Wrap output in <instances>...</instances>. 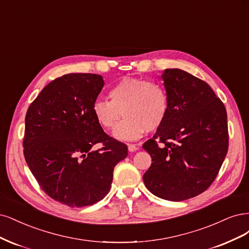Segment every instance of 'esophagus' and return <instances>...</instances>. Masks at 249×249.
Returning <instances> with one entry per match:
<instances>
[{"instance_id":"34e87169","label":"esophagus","mask_w":249,"mask_h":249,"mask_svg":"<svg viewBox=\"0 0 249 249\" xmlns=\"http://www.w3.org/2000/svg\"><path fill=\"white\" fill-rule=\"evenodd\" d=\"M138 149H139L138 145H128V151L129 152H135Z\"/></svg>"}]
</instances>
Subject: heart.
Segmentation results:
<instances>
[{
  "mask_svg": "<svg viewBox=\"0 0 249 249\" xmlns=\"http://www.w3.org/2000/svg\"><path fill=\"white\" fill-rule=\"evenodd\" d=\"M110 100L97 99L92 107L96 121L109 130L122 117L113 132L123 142L139 140L146 131L162 126L168 115L170 102L163 88L148 79L126 77L110 88Z\"/></svg>",
  "mask_w": 249,
  "mask_h": 249,
  "instance_id": "b5f03b06",
  "label": "heart"
}]
</instances>
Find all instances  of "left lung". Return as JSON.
I'll return each instance as SVG.
<instances>
[{
    "label": "left lung",
    "instance_id": "1",
    "mask_svg": "<svg viewBox=\"0 0 249 249\" xmlns=\"http://www.w3.org/2000/svg\"><path fill=\"white\" fill-rule=\"evenodd\" d=\"M161 78L170 109L142 145L152 158L142 180L154 196L181 202L202 194L217 176L229 148L227 110L209 85L186 71L165 69Z\"/></svg>",
    "mask_w": 249,
    "mask_h": 249
}]
</instances>
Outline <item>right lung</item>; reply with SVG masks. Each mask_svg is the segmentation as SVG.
<instances>
[{"mask_svg":"<svg viewBox=\"0 0 249 249\" xmlns=\"http://www.w3.org/2000/svg\"><path fill=\"white\" fill-rule=\"evenodd\" d=\"M103 86L99 74H65L43 88L26 115L30 170L47 196L72 208L106 196L114 167L128 155L125 143L104 132L93 115Z\"/></svg>","mask_w":249,"mask_h":249,"instance_id":"obj_1","label":"right lung"}]
</instances>
